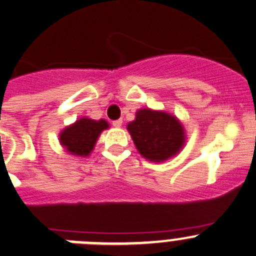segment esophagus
<instances>
[{
    "label": "esophagus",
    "mask_w": 256,
    "mask_h": 256,
    "mask_svg": "<svg viewBox=\"0 0 256 256\" xmlns=\"http://www.w3.org/2000/svg\"><path fill=\"white\" fill-rule=\"evenodd\" d=\"M112 125L115 126V128H121V125H122V120H121V118H118V120L112 121Z\"/></svg>",
    "instance_id": "obj_1"
}]
</instances>
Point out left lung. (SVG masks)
<instances>
[{
	"instance_id": "1",
	"label": "left lung",
	"mask_w": 256,
	"mask_h": 256,
	"mask_svg": "<svg viewBox=\"0 0 256 256\" xmlns=\"http://www.w3.org/2000/svg\"><path fill=\"white\" fill-rule=\"evenodd\" d=\"M136 118L128 124L138 154L151 162H164L184 148L186 132L182 122L170 112L138 108Z\"/></svg>"
}]
</instances>
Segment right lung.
<instances>
[{"label": "right lung", "instance_id": "add662e5", "mask_svg": "<svg viewBox=\"0 0 256 256\" xmlns=\"http://www.w3.org/2000/svg\"><path fill=\"white\" fill-rule=\"evenodd\" d=\"M108 128L110 125L104 118L94 120L90 118H81L66 126L58 134L60 145L70 155L76 158H88L92 152L98 136Z\"/></svg>", "mask_w": 256, "mask_h": 256}]
</instances>
